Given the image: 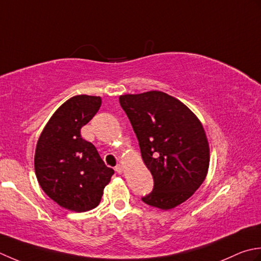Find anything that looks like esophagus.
<instances>
[{"mask_svg":"<svg viewBox=\"0 0 261 261\" xmlns=\"http://www.w3.org/2000/svg\"><path fill=\"white\" fill-rule=\"evenodd\" d=\"M124 169H125V167H124L123 164H121V163L117 164L116 168H115V170H116V171L118 172V173H123V172H124Z\"/></svg>","mask_w":261,"mask_h":261,"instance_id":"esophagus-1","label":"esophagus"}]
</instances>
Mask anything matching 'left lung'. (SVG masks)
<instances>
[{
  "mask_svg": "<svg viewBox=\"0 0 261 261\" xmlns=\"http://www.w3.org/2000/svg\"><path fill=\"white\" fill-rule=\"evenodd\" d=\"M153 175L145 204L171 210L194 195L206 178L210 146L203 125L181 101L161 91L119 97Z\"/></svg>",
  "mask_w": 261,
  "mask_h": 261,
  "instance_id": "8db88e82",
  "label": "left lung"
}]
</instances>
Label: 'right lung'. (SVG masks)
I'll return each mask as SVG.
<instances>
[{"label": "right lung", "mask_w": 261, "mask_h": 261, "mask_svg": "<svg viewBox=\"0 0 261 261\" xmlns=\"http://www.w3.org/2000/svg\"><path fill=\"white\" fill-rule=\"evenodd\" d=\"M101 98L75 95L50 117L37 142L35 172L41 189L64 208L77 213L97 207L115 171L81 128L98 113Z\"/></svg>", "instance_id": "right-lung-1"}]
</instances>
